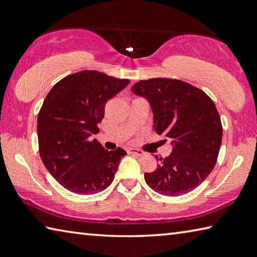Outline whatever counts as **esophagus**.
<instances>
[{
  "label": "esophagus",
  "mask_w": 257,
  "mask_h": 257,
  "mask_svg": "<svg viewBox=\"0 0 257 257\" xmlns=\"http://www.w3.org/2000/svg\"><path fill=\"white\" fill-rule=\"evenodd\" d=\"M127 152L131 153V154H135V156H143L144 152L142 151V150H139V149H133L131 148L127 150Z\"/></svg>",
  "instance_id": "1"
}]
</instances>
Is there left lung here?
Masks as SVG:
<instances>
[{
	"instance_id": "1",
	"label": "left lung",
	"mask_w": 257,
	"mask_h": 257,
	"mask_svg": "<svg viewBox=\"0 0 257 257\" xmlns=\"http://www.w3.org/2000/svg\"><path fill=\"white\" fill-rule=\"evenodd\" d=\"M132 90L150 101L154 130L173 144L172 153L160 158L156 171L144 173L145 182L168 197L192 191L209 176L218 158L222 126L214 101L198 87L173 78L140 80Z\"/></svg>"
}]
</instances>
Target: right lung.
Wrapping results in <instances>:
<instances>
[{"label":"right lung","mask_w":257,"mask_h":257,"mask_svg":"<svg viewBox=\"0 0 257 257\" xmlns=\"http://www.w3.org/2000/svg\"><path fill=\"white\" fill-rule=\"evenodd\" d=\"M130 83L97 70H81L58 81L38 114L39 153L60 185L94 195L112 183L126 152L107 151L91 137L99 132L107 101Z\"/></svg>","instance_id":"add662e5"}]
</instances>
